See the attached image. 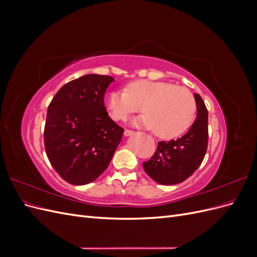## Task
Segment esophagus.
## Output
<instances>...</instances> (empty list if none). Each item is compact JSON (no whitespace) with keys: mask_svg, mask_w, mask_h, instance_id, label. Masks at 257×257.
<instances>
[{"mask_svg":"<svg viewBox=\"0 0 257 257\" xmlns=\"http://www.w3.org/2000/svg\"><path fill=\"white\" fill-rule=\"evenodd\" d=\"M135 133L134 131H132V130H125L124 131V135L125 136H131V135H133Z\"/></svg>","mask_w":257,"mask_h":257,"instance_id":"34e87169","label":"esophagus"}]
</instances>
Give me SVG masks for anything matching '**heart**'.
<instances>
[{"label":"heart","instance_id":"1","mask_svg":"<svg viewBox=\"0 0 257 257\" xmlns=\"http://www.w3.org/2000/svg\"><path fill=\"white\" fill-rule=\"evenodd\" d=\"M111 118L123 121L135 112L147 114L138 123L152 128L164 139L181 136L189 130L196 113L193 93L185 87L168 81L138 79L130 82L125 91H111L106 95Z\"/></svg>","mask_w":257,"mask_h":257}]
</instances>
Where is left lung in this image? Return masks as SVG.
Wrapping results in <instances>:
<instances>
[{
	"mask_svg": "<svg viewBox=\"0 0 257 257\" xmlns=\"http://www.w3.org/2000/svg\"><path fill=\"white\" fill-rule=\"evenodd\" d=\"M197 118L191 128L178 139L159 142L153 157L143 163L145 172L160 184H177L186 180L200 166L208 148V110L199 94H194Z\"/></svg>",
	"mask_w": 257,
	"mask_h": 257,
	"instance_id": "left-lung-1",
	"label": "left lung"
}]
</instances>
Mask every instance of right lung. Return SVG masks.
<instances>
[{
    "instance_id": "1",
    "label": "right lung",
    "mask_w": 257,
    "mask_h": 257,
    "mask_svg": "<svg viewBox=\"0 0 257 257\" xmlns=\"http://www.w3.org/2000/svg\"><path fill=\"white\" fill-rule=\"evenodd\" d=\"M110 76L90 74L64 84L48 106L45 150L59 176L74 185L94 181L109 165L124 128L112 121L104 96Z\"/></svg>"
}]
</instances>
